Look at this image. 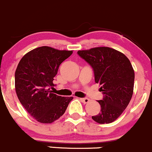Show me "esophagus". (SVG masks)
<instances>
[{"instance_id":"1","label":"esophagus","mask_w":152,"mask_h":152,"mask_svg":"<svg viewBox=\"0 0 152 152\" xmlns=\"http://www.w3.org/2000/svg\"><path fill=\"white\" fill-rule=\"evenodd\" d=\"M80 100L81 102H83V103H87L89 101V99L88 98H80Z\"/></svg>"}]
</instances>
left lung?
<instances>
[{
	"label": "left lung",
	"instance_id": "left-lung-1",
	"mask_svg": "<svg viewBox=\"0 0 152 152\" xmlns=\"http://www.w3.org/2000/svg\"><path fill=\"white\" fill-rule=\"evenodd\" d=\"M77 54L91 66L94 80L101 87L104 97L98 100L100 112L91 118L100 124L118 119L129 105L134 91V72L129 58L109 47L79 50Z\"/></svg>",
	"mask_w": 152,
	"mask_h": 152
}]
</instances>
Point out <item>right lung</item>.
I'll return each mask as SVG.
<instances>
[{"label": "right lung", "instance_id": "add662e5", "mask_svg": "<svg viewBox=\"0 0 152 152\" xmlns=\"http://www.w3.org/2000/svg\"><path fill=\"white\" fill-rule=\"evenodd\" d=\"M73 51L50 46L32 49L21 58L15 75L16 94L28 114L41 124H52L64 113L72 97L52 93L54 77L60 65Z\"/></svg>", "mask_w": 152, "mask_h": 152}]
</instances>
